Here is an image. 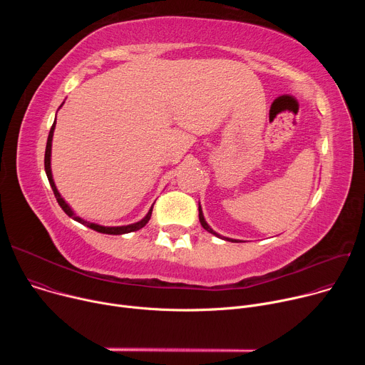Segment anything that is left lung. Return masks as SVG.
I'll use <instances>...</instances> for the list:
<instances>
[{
  "label": "left lung",
  "instance_id": "obj_1",
  "mask_svg": "<svg viewBox=\"0 0 365 365\" xmlns=\"http://www.w3.org/2000/svg\"><path fill=\"white\" fill-rule=\"evenodd\" d=\"M199 221H200V225L207 231V232H211L212 235H215V237H218V238H221V240H225V241H231V242H238L237 240H232V238H228V237H222L221 234H218V232H215L210 225H207V222L205 221V217H203V212H202V206H200V203H199Z\"/></svg>",
  "mask_w": 365,
  "mask_h": 365
}]
</instances>
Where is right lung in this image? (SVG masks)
Here are the masks:
<instances>
[{
    "label": "right lung",
    "instance_id": "1",
    "mask_svg": "<svg viewBox=\"0 0 365 365\" xmlns=\"http://www.w3.org/2000/svg\"><path fill=\"white\" fill-rule=\"evenodd\" d=\"M65 102H62L63 106ZM61 106V107H62ZM59 107V108H61ZM55 128H56V118H55V123L53 125H51L50 128V133H48V137H47V144H46V153H44V170H46V175H47V179H48V183L51 186V189H53V193L56 196V200L58 203L61 205L62 210L65 211V214L68 217H71L72 220L81 222L82 225L93 230V231H98V232H102V234H110V235H121V234H128V232H133V231H138L141 230L148 221H150V217H151V211H153V206L150 207V211L147 212V215L140 220L138 222H134V224H130V225H121V227H103V225H98V224H93V222H89V221H85L83 218L78 217L73 211L72 207L65 202V199L61 196L56 185H55V180H53V175H51V168H50V158H51V140H53V133H55Z\"/></svg>",
    "mask_w": 365,
    "mask_h": 365
}]
</instances>
